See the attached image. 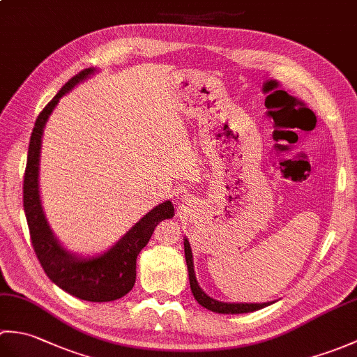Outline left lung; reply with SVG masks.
<instances>
[{
    "label": "left lung",
    "instance_id": "8db88e82",
    "mask_svg": "<svg viewBox=\"0 0 357 357\" xmlns=\"http://www.w3.org/2000/svg\"><path fill=\"white\" fill-rule=\"evenodd\" d=\"M184 252H185V262H187V268H188V279H190L192 293L195 296V299L198 301L204 308L210 310V312L222 313V314H239V313L256 312V310H261L264 307L273 304V302H264V304H234L233 302V304H230V302H221V301L210 298L208 294L202 291V288L199 287L198 280H196L195 268H193V255H192L190 244H188L187 239H184Z\"/></svg>",
    "mask_w": 357,
    "mask_h": 357
}]
</instances>
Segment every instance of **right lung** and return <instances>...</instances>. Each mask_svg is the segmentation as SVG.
<instances>
[{
	"label": "right lung",
	"mask_w": 357,
	"mask_h": 357,
	"mask_svg": "<svg viewBox=\"0 0 357 357\" xmlns=\"http://www.w3.org/2000/svg\"><path fill=\"white\" fill-rule=\"evenodd\" d=\"M95 72L96 69L90 67L75 75L38 115L27 151L22 202L36 257L52 282L78 299L109 302L123 298L132 290L136 280V257L147 245L155 227L164 219L173 218L174 208L170 201L159 204L144 215L141 221L136 222L110 250L92 257L70 253L53 234L41 206L38 183L43 132L59 100Z\"/></svg>",
	"instance_id": "obj_1"
}]
</instances>
